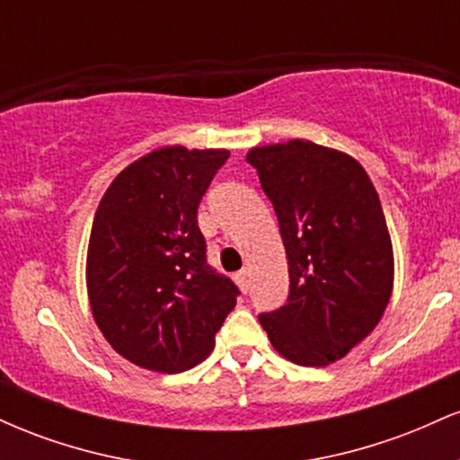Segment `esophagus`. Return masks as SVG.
<instances>
[{"label": "esophagus", "instance_id": "esophagus-1", "mask_svg": "<svg viewBox=\"0 0 460 460\" xmlns=\"http://www.w3.org/2000/svg\"><path fill=\"white\" fill-rule=\"evenodd\" d=\"M235 283L240 285V288L244 289V292H246V289H248V272H246V270L235 272Z\"/></svg>", "mask_w": 460, "mask_h": 460}]
</instances>
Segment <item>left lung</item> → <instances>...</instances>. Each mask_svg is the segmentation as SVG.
<instances>
[{
	"label": "left lung",
	"instance_id": "8db88e82",
	"mask_svg": "<svg viewBox=\"0 0 460 460\" xmlns=\"http://www.w3.org/2000/svg\"><path fill=\"white\" fill-rule=\"evenodd\" d=\"M289 270V296L260 322L279 355L305 367L346 357L376 329L394 289V248L372 179L355 157L311 140L255 146Z\"/></svg>",
	"mask_w": 460,
	"mask_h": 460
}]
</instances>
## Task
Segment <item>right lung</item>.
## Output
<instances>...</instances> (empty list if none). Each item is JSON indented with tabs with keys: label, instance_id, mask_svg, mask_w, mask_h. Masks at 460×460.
<instances>
[{
	"label": "right lung",
	"instance_id": "obj_1",
	"mask_svg": "<svg viewBox=\"0 0 460 460\" xmlns=\"http://www.w3.org/2000/svg\"><path fill=\"white\" fill-rule=\"evenodd\" d=\"M226 149L162 146L129 164L94 212L86 255L93 318L134 366L177 374L214 350L237 288L205 260L197 209Z\"/></svg>",
	"mask_w": 460,
	"mask_h": 460
}]
</instances>
